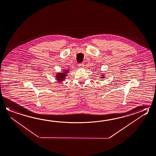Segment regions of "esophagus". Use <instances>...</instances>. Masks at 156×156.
Masks as SVG:
<instances>
[{"label": "esophagus", "mask_w": 156, "mask_h": 156, "mask_svg": "<svg viewBox=\"0 0 156 156\" xmlns=\"http://www.w3.org/2000/svg\"><path fill=\"white\" fill-rule=\"evenodd\" d=\"M78 67H80V68H83V66H84V63H82L78 64Z\"/></svg>", "instance_id": "esophagus-1"}]
</instances>
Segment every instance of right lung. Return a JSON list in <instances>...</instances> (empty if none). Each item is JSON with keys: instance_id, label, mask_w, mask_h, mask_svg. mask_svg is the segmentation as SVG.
Segmentation results:
<instances>
[{"instance_id": "1", "label": "right lung", "mask_w": 156, "mask_h": 156, "mask_svg": "<svg viewBox=\"0 0 156 156\" xmlns=\"http://www.w3.org/2000/svg\"><path fill=\"white\" fill-rule=\"evenodd\" d=\"M57 74V76H56L58 78V80H59V81H61L64 79H65L64 76H66V74L65 72L64 73H60L59 74Z\"/></svg>"}]
</instances>
